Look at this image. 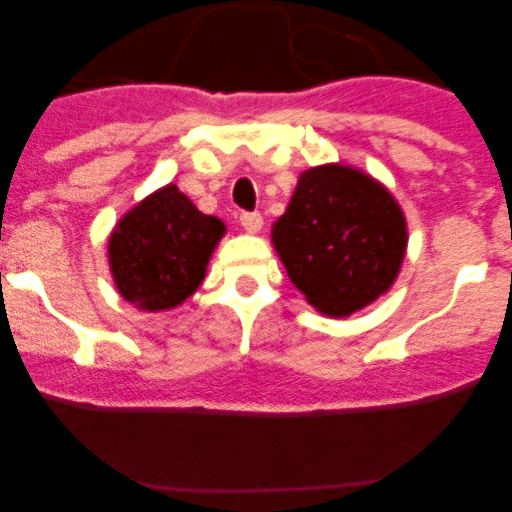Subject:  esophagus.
Returning a JSON list of instances; mask_svg holds the SVG:
<instances>
[{
    "label": "esophagus",
    "mask_w": 512,
    "mask_h": 512,
    "mask_svg": "<svg viewBox=\"0 0 512 512\" xmlns=\"http://www.w3.org/2000/svg\"><path fill=\"white\" fill-rule=\"evenodd\" d=\"M240 225L245 227V232L255 235V232L262 230V215L260 213H242L240 215Z\"/></svg>",
    "instance_id": "obj_1"
}]
</instances>
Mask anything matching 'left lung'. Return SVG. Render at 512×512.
<instances>
[{
  "label": "left lung",
  "instance_id": "left-lung-1",
  "mask_svg": "<svg viewBox=\"0 0 512 512\" xmlns=\"http://www.w3.org/2000/svg\"><path fill=\"white\" fill-rule=\"evenodd\" d=\"M272 242L314 309L349 317L389 292L406 255V218L371 175L329 163L299 175Z\"/></svg>",
  "mask_w": 512,
  "mask_h": 512
}]
</instances>
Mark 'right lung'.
Returning a JSON list of instances; mask_svg holds the SVG:
<instances>
[{"instance_id":"add662e5","label":"right lung","mask_w":512,"mask_h":512,"mask_svg":"<svg viewBox=\"0 0 512 512\" xmlns=\"http://www.w3.org/2000/svg\"><path fill=\"white\" fill-rule=\"evenodd\" d=\"M223 220L205 215L175 185L128 210L108 237V265L126 302L146 312L183 304L200 282Z\"/></svg>"}]
</instances>
